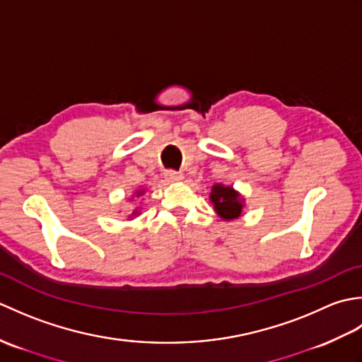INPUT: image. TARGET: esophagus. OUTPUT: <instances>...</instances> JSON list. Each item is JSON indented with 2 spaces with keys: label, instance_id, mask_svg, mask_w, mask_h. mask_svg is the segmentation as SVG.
Returning <instances> with one entry per match:
<instances>
[{
  "label": "esophagus",
  "instance_id": "esophagus-1",
  "mask_svg": "<svg viewBox=\"0 0 362 362\" xmlns=\"http://www.w3.org/2000/svg\"><path fill=\"white\" fill-rule=\"evenodd\" d=\"M165 179L168 182H180V180H183V174L182 173H177V171H166L165 173Z\"/></svg>",
  "mask_w": 362,
  "mask_h": 362
}]
</instances>
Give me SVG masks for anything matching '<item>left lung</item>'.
Returning a JSON list of instances; mask_svg holds the SVG:
<instances>
[{
  "label": "left lung",
  "mask_w": 362,
  "mask_h": 362,
  "mask_svg": "<svg viewBox=\"0 0 362 362\" xmlns=\"http://www.w3.org/2000/svg\"><path fill=\"white\" fill-rule=\"evenodd\" d=\"M210 201L214 205V210L224 221H233L241 216L244 209V199L232 187H226L216 183L211 187Z\"/></svg>",
  "instance_id": "obj_1"
}]
</instances>
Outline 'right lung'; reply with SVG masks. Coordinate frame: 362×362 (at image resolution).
<instances>
[{
	"mask_svg": "<svg viewBox=\"0 0 362 362\" xmlns=\"http://www.w3.org/2000/svg\"><path fill=\"white\" fill-rule=\"evenodd\" d=\"M144 193V189H138V191H135V194H136V197H140L141 194ZM135 214H138V210H134V213H132V216H135Z\"/></svg>",
	"mask_w": 362,
	"mask_h": 362,
	"instance_id": "1",
	"label": "right lung"
}]
</instances>
